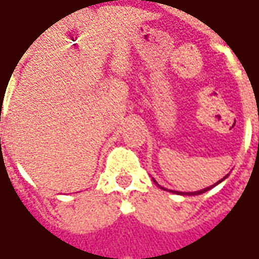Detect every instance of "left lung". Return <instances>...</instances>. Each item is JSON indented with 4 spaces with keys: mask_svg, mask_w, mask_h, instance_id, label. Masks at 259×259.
<instances>
[{
    "mask_svg": "<svg viewBox=\"0 0 259 259\" xmlns=\"http://www.w3.org/2000/svg\"><path fill=\"white\" fill-rule=\"evenodd\" d=\"M221 182H222V180H219V182H218V183H221ZM216 183V184H218ZM216 184H213V186H216ZM213 186H210V187H206V189H203V190H199V192H174V193H177V194H184V196H196V194H202V193H204V192H207V190H210V189H212V187H213ZM171 192H173V190H171Z\"/></svg>",
    "mask_w": 259,
    "mask_h": 259,
    "instance_id": "8db88e82",
    "label": "left lung"
}]
</instances>
